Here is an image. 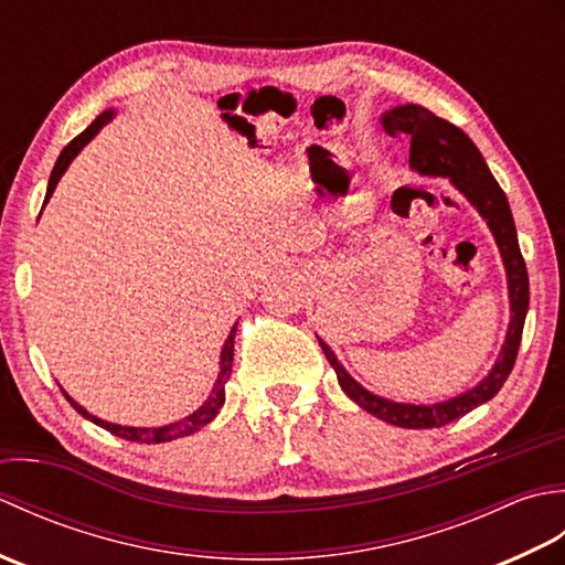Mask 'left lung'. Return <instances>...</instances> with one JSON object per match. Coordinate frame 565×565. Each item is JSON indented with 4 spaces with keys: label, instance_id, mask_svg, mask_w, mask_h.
Wrapping results in <instances>:
<instances>
[{
    "label": "left lung",
    "instance_id": "obj_1",
    "mask_svg": "<svg viewBox=\"0 0 565 565\" xmlns=\"http://www.w3.org/2000/svg\"><path fill=\"white\" fill-rule=\"evenodd\" d=\"M381 126L386 128V134L411 136V170L423 177L449 179V184L478 211V215L488 223L490 233L495 237L502 267H505L508 276L510 326L495 364L488 371V376L478 381L473 388L454 395L449 401L401 403L371 393L340 364V359L330 350V344L318 338L330 366L338 374L342 391L359 407H364L366 413L395 427L431 429L449 425L454 419L471 413L473 407L488 403L502 388V383L508 381L522 342L526 308H530V276H526V264L522 259L518 231H514V218L505 191L500 189L495 177L490 174L483 154L473 146V140L461 128L444 121V118L435 116L419 104H401L383 111Z\"/></svg>",
    "mask_w": 565,
    "mask_h": 565
}]
</instances>
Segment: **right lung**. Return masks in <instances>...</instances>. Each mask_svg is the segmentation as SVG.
Wrapping results in <instances>:
<instances>
[{"label": "right lung", "mask_w": 565, "mask_h": 565, "mask_svg": "<svg viewBox=\"0 0 565 565\" xmlns=\"http://www.w3.org/2000/svg\"><path fill=\"white\" fill-rule=\"evenodd\" d=\"M114 116H116L114 109L102 111L87 128L82 130V134H79L75 140H70L67 146L63 148V152H60V158H57V162H55V167H53V172H51V179H47V191H45L43 206H45L47 201H51L57 182H60V179H63V174L67 172V167L72 164V160H75L84 148H87V142H92L94 138H97V134H99V130H102L106 124L114 121ZM235 330H237V322L231 328V332H227V338H225V344H223V350H221V362H218V379H215L213 388H211V393H209V398L203 401V405H199L194 413L182 417V419H177V423L162 425V427H126V425L106 423V419H102V417H97V415H92L89 411H84V407H82L77 401H72L65 391H63V393H65V398L70 401V405L75 407V411H77L82 417H87L89 423L104 427L106 431H111V435L121 437V439L138 441V444H160V441H172V439H179V437H189V435H194V431H199L203 425H209L211 419H213L215 415H218V411H221L223 403H225V383H227V379H231V371H233Z\"/></svg>", "instance_id": "1"}]
</instances>
